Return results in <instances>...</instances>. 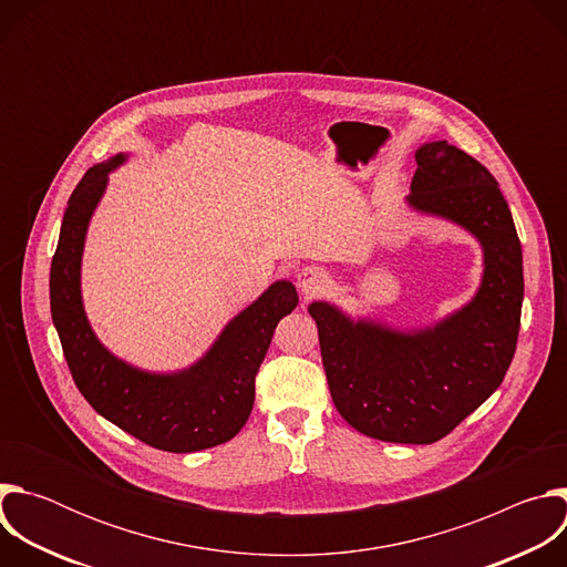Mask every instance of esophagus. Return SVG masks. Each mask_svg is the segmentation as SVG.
Wrapping results in <instances>:
<instances>
[{
    "instance_id": "obj_1",
    "label": "esophagus",
    "mask_w": 567,
    "mask_h": 567,
    "mask_svg": "<svg viewBox=\"0 0 567 567\" xmlns=\"http://www.w3.org/2000/svg\"><path fill=\"white\" fill-rule=\"evenodd\" d=\"M328 285V276L318 267H305L298 274V287L307 293V296H316L318 291H322V287Z\"/></svg>"
}]
</instances>
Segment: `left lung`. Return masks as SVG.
Listing matches in <instances>:
<instances>
[{
  "instance_id": "1",
  "label": "left lung",
  "mask_w": 567,
  "mask_h": 567,
  "mask_svg": "<svg viewBox=\"0 0 567 567\" xmlns=\"http://www.w3.org/2000/svg\"><path fill=\"white\" fill-rule=\"evenodd\" d=\"M409 202L449 217L484 247V278L462 311L417 334L348 320L328 302L309 307L332 401L359 433L433 444L503 383L518 343L523 251L494 175L449 141L417 150Z\"/></svg>"
}]
</instances>
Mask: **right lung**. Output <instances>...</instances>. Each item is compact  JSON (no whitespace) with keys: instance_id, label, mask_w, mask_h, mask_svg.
I'll return each instance as SVG.
<instances>
[{"instance_id":"right-lung-1","label":"right lung","mask_w":567,"mask_h":567,"mask_svg":"<svg viewBox=\"0 0 567 567\" xmlns=\"http://www.w3.org/2000/svg\"><path fill=\"white\" fill-rule=\"evenodd\" d=\"M123 156L94 166L80 179L62 217L51 262V316L69 372L90 406L147 446L193 453L235 437L247 424L256 374L282 316L298 305L291 282H276L241 311L213 350L188 372L158 377L114 359L94 337L80 302V256L90 217L105 190L107 173Z\"/></svg>"}]
</instances>
